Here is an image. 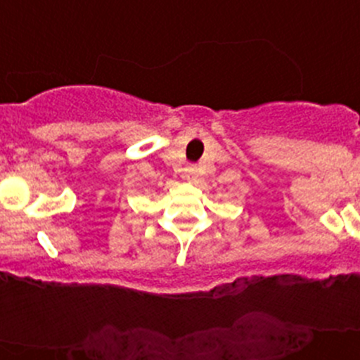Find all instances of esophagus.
<instances>
[{
    "instance_id": "1",
    "label": "esophagus",
    "mask_w": 360,
    "mask_h": 360,
    "mask_svg": "<svg viewBox=\"0 0 360 360\" xmlns=\"http://www.w3.org/2000/svg\"><path fill=\"white\" fill-rule=\"evenodd\" d=\"M195 177H196V169L193 167V165H189V167H186V179L195 181Z\"/></svg>"
}]
</instances>
